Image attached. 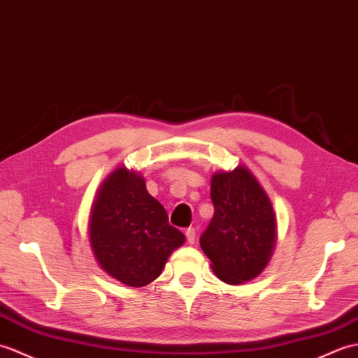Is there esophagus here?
<instances>
[{
  "label": "esophagus",
  "mask_w": 358,
  "mask_h": 358,
  "mask_svg": "<svg viewBox=\"0 0 358 358\" xmlns=\"http://www.w3.org/2000/svg\"><path fill=\"white\" fill-rule=\"evenodd\" d=\"M185 237H187V242L189 245H193L196 241V229L194 228H188L185 231Z\"/></svg>",
  "instance_id": "obj_1"
}]
</instances>
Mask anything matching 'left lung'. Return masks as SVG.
Segmentation results:
<instances>
[{
	"mask_svg": "<svg viewBox=\"0 0 358 358\" xmlns=\"http://www.w3.org/2000/svg\"><path fill=\"white\" fill-rule=\"evenodd\" d=\"M214 216L201 236L202 251L222 282L239 285L257 277L273 256L277 220L273 203L246 166L214 173Z\"/></svg>",
	"mask_w": 358,
	"mask_h": 358,
	"instance_id": "obj_1",
	"label": "left lung"
}]
</instances>
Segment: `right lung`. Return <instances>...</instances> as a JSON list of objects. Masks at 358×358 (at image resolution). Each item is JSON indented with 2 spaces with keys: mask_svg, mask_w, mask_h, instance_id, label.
I'll use <instances>...</instances> for the list:
<instances>
[{
  "mask_svg": "<svg viewBox=\"0 0 358 358\" xmlns=\"http://www.w3.org/2000/svg\"><path fill=\"white\" fill-rule=\"evenodd\" d=\"M89 239L94 259L108 275L139 288L161 275L185 236L169 224L164 206L147 192L145 179L119 166L99 187Z\"/></svg>",
  "mask_w": 358,
  "mask_h": 358,
  "instance_id": "obj_1",
  "label": "right lung"
}]
</instances>
